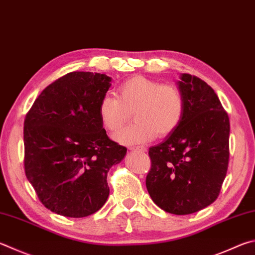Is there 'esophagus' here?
<instances>
[{
  "label": "esophagus",
  "instance_id": "obj_1",
  "mask_svg": "<svg viewBox=\"0 0 255 255\" xmlns=\"http://www.w3.org/2000/svg\"><path fill=\"white\" fill-rule=\"evenodd\" d=\"M129 149L132 150V151H146V148L142 147V146H131L129 147Z\"/></svg>",
  "mask_w": 255,
  "mask_h": 255
}]
</instances>
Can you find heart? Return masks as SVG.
Returning <instances> with one entry per match:
<instances>
[{"instance_id":"1","label":"heart","mask_w":255,"mask_h":255,"mask_svg":"<svg viewBox=\"0 0 255 255\" xmlns=\"http://www.w3.org/2000/svg\"><path fill=\"white\" fill-rule=\"evenodd\" d=\"M117 98L105 95L98 107L103 126L116 132L128 122L132 113L135 123L115 135L124 145H136L172 133L184 116V96L177 87L137 76L126 80L116 90Z\"/></svg>"}]
</instances>
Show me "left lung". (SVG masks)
<instances>
[{
    "instance_id": "1",
    "label": "left lung",
    "mask_w": 255,
    "mask_h": 255,
    "mask_svg": "<svg viewBox=\"0 0 255 255\" xmlns=\"http://www.w3.org/2000/svg\"><path fill=\"white\" fill-rule=\"evenodd\" d=\"M177 85L185 100L183 119L163 142L149 148L146 187L161 210L187 215L219 196L229 166L230 120L205 81L182 73Z\"/></svg>"
}]
</instances>
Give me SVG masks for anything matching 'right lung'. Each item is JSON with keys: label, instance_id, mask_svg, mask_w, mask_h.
<instances>
[{"label": "right lung", "instance_id": "obj_1", "mask_svg": "<svg viewBox=\"0 0 255 255\" xmlns=\"http://www.w3.org/2000/svg\"><path fill=\"white\" fill-rule=\"evenodd\" d=\"M101 73L75 71L49 85L24 120V169L40 202L67 217L99 211L107 174L127 148L106 133L98 107L112 86Z\"/></svg>", "mask_w": 255, "mask_h": 255}]
</instances>
